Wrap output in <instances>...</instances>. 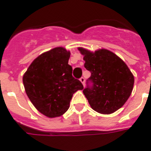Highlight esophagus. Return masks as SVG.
<instances>
[{
	"label": "esophagus",
	"mask_w": 151,
	"mask_h": 151,
	"mask_svg": "<svg viewBox=\"0 0 151 151\" xmlns=\"http://www.w3.org/2000/svg\"><path fill=\"white\" fill-rule=\"evenodd\" d=\"M79 80H80V82L83 83V86H85V78H84V77H81V78L79 79Z\"/></svg>",
	"instance_id": "esophagus-1"
}]
</instances>
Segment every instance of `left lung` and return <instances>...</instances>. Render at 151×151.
Wrapping results in <instances>:
<instances>
[{"label": "left lung", "instance_id": "1", "mask_svg": "<svg viewBox=\"0 0 151 151\" xmlns=\"http://www.w3.org/2000/svg\"><path fill=\"white\" fill-rule=\"evenodd\" d=\"M84 55V67L91 72L83 93L90 107L101 114L121 108L132 91L134 77L126 64L110 50L90 52L79 48Z\"/></svg>", "mask_w": 151, "mask_h": 151}]
</instances>
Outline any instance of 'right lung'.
I'll return each instance as SVG.
<instances>
[{
    "instance_id": "add662e5",
    "label": "right lung",
    "mask_w": 151,
    "mask_h": 151,
    "mask_svg": "<svg viewBox=\"0 0 151 151\" xmlns=\"http://www.w3.org/2000/svg\"><path fill=\"white\" fill-rule=\"evenodd\" d=\"M69 58L70 52L65 48H54L35 59L23 76L28 97L49 118L67 111L73 93L83 89L81 82L72 76Z\"/></svg>"
}]
</instances>
